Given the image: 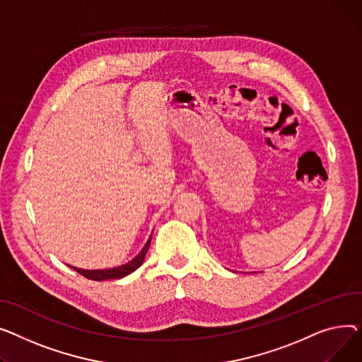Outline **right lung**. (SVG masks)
Instances as JSON below:
<instances>
[{
    "instance_id": "obj_1",
    "label": "right lung",
    "mask_w": 362,
    "mask_h": 362,
    "mask_svg": "<svg viewBox=\"0 0 362 362\" xmlns=\"http://www.w3.org/2000/svg\"><path fill=\"white\" fill-rule=\"evenodd\" d=\"M151 241H152V237L148 238L144 248L137 254V256L132 262L125 263L122 266H118L114 269H103V270H84V269H77V267H73V269L77 273H80L81 276H84L86 279H92V281H98V282L106 281V279H121V278H124V276L134 272L137 267H140V264L143 263V260L146 257V252H147L148 247H151Z\"/></svg>"
}]
</instances>
